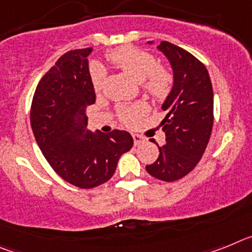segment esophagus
<instances>
[{
  "instance_id": "1",
  "label": "esophagus",
  "mask_w": 252,
  "mask_h": 252,
  "mask_svg": "<svg viewBox=\"0 0 252 252\" xmlns=\"http://www.w3.org/2000/svg\"><path fill=\"white\" fill-rule=\"evenodd\" d=\"M132 139L133 142H135V145H139V144H142V142H145V137H142L141 135H137V133H132Z\"/></svg>"
}]
</instances>
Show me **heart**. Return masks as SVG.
Wrapping results in <instances>:
<instances>
[{
  "instance_id": "obj_1",
  "label": "heart",
  "mask_w": 252,
  "mask_h": 252,
  "mask_svg": "<svg viewBox=\"0 0 252 252\" xmlns=\"http://www.w3.org/2000/svg\"><path fill=\"white\" fill-rule=\"evenodd\" d=\"M107 59L135 81L141 82L142 91L151 98L162 101L170 94L174 87V74L166 66L158 64L153 54L135 46L126 45L107 53ZM91 81L95 93H101L106 82V72L98 64L91 68ZM148 112V106L142 102L121 104L116 108V115L126 126H132L141 116Z\"/></svg>"
}]
</instances>
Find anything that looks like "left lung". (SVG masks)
<instances>
[{"mask_svg":"<svg viewBox=\"0 0 252 252\" xmlns=\"http://www.w3.org/2000/svg\"><path fill=\"white\" fill-rule=\"evenodd\" d=\"M158 48L170 60L174 87L162 104L166 142L146 170L162 182H174L195 168L208 145L213 127V90L208 70L194 55L168 41H161Z\"/></svg>","mask_w":252,"mask_h":252,"instance_id":"left-lung-1","label":"left lung"}]
</instances>
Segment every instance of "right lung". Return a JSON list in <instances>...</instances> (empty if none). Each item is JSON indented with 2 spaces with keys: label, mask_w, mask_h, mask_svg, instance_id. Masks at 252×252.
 <instances>
[{
  "label": "right lung",
  "mask_w": 252,
  "mask_h": 252,
  "mask_svg": "<svg viewBox=\"0 0 252 252\" xmlns=\"http://www.w3.org/2000/svg\"><path fill=\"white\" fill-rule=\"evenodd\" d=\"M91 53L86 48L62 55L40 79L30 112L35 139L51 168L82 189L110 180L122 154L133 145L126 131L87 128V107L95 102L87 60Z\"/></svg>",
  "instance_id": "1"
}]
</instances>
